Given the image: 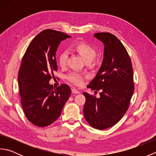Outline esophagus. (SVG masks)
Instances as JSON below:
<instances>
[{"label": "esophagus", "mask_w": 156, "mask_h": 156, "mask_svg": "<svg viewBox=\"0 0 156 156\" xmlns=\"http://www.w3.org/2000/svg\"><path fill=\"white\" fill-rule=\"evenodd\" d=\"M72 93H74V94H80V92L78 90H76V88H72Z\"/></svg>", "instance_id": "34e87169"}]
</instances>
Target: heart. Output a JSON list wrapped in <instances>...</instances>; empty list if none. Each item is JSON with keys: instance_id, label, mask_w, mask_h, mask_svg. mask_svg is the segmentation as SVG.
Here are the masks:
<instances>
[{"instance_id": "b5f03b06", "label": "heart", "mask_w": 156, "mask_h": 156, "mask_svg": "<svg viewBox=\"0 0 156 156\" xmlns=\"http://www.w3.org/2000/svg\"><path fill=\"white\" fill-rule=\"evenodd\" d=\"M74 50L80 54L85 62H92L97 55V51L88 43L84 41L77 42L74 46ZM68 54L63 51L58 55V63L61 67H64L67 63ZM68 80L75 85L80 86L83 82V76L76 72H72L67 76Z\"/></svg>"}]
</instances>
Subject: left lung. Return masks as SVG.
Masks as SVG:
<instances>
[{"label": "left lung", "instance_id": "obj_1", "mask_svg": "<svg viewBox=\"0 0 156 156\" xmlns=\"http://www.w3.org/2000/svg\"><path fill=\"white\" fill-rule=\"evenodd\" d=\"M94 37L103 44L104 56L97 76L87 87L101 92L99 98L83 92V112L92 127L102 130L117 123L127 111L134 91L133 67L127 50L116 36L97 33Z\"/></svg>", "mask_w": 156, "mask_h": 156}]
</instances>
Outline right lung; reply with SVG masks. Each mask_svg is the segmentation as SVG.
Wrapping results in <instances>:
<instances>
[{
    "label": "right lung",
    "instance_id": "add662e5",
    "mask_svg": "<svg viewBox=\"0 0 156 156\" xmlns=\"http://www.w3.org/2000/svg\"><path fill=\"white\" fill-rule=\"evenodd\" d=\"M69 37L51 29L42 31L33 39L23 58L18 74L21 105L26 117L37 127L55 121L70 97L68 85L55 88L49 84L58 69L57 49L62 41Z\"/></svg>",
    "mask_w": 156,
    "mask_h": 156
}]
</instances>
